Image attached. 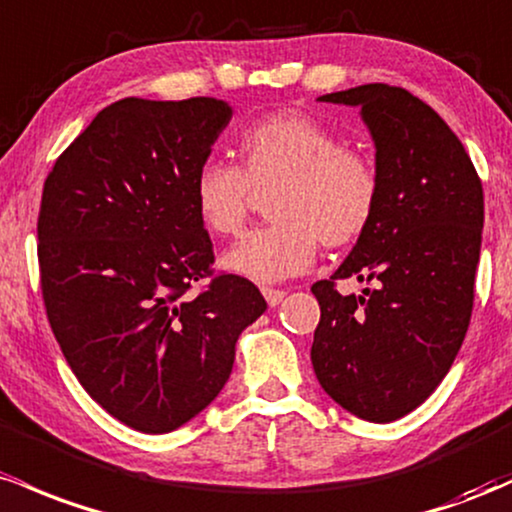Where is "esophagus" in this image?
Here are the masks:
<instances>
[{
    "label": "esophagus",
    "instance_id": "34e87169",
    "mask_svg": "<svg viewBox=\"0 0 512 512\" xmlns=\"http://www.w3.org/2000/svg\"><path fill=\"white\" fill-rule=\"evenodd\" d=\"M261 292H263V297H266V302L271 304V307L283 302V297H285V290H278V287H263Z\"/></svg>",
    "mask_w": 512,
    "mask_h": 512
}]
</instances>
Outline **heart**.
Masks as SVG:
<instances>
[{
  "label": "heart",
  "instance_id": "obj_1",
  "mask_svg": "<svg viewBox=\"0 0 512 512\" xmlns=\"http://www.w3.org/2000/svg\"><path fill=\"white\" fill-rule=\"evenodd\" d=\"M239 166L208 162L193 179L200 225L215 237H237L251 210V191H271V225L256 229L225 256L229 271L278 283L307 271L317 246L346 249L363 239L380 208L377 166L307 113H273L241 130Z\"/></svg>",
  "mask_w": 512,
  "mask_h": 512
}]
</instances>
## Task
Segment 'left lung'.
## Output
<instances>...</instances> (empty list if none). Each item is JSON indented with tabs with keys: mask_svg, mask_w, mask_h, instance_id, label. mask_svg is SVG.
Returning <instances> with one entry per match:
<instances>
[{
	"mask_svg": "<svg viewBox=\"0 0 512 512\" xmlns=\"http://www.w3.org/2000/svg\"><path fill=\"white\" fill-rule=\"evenodd\" d=\"M321 101L360 106L382 195L341 268L312 285L321 309L312 365L336 404L389 423L435 392L467 336L484 188L455 132L411 91L363 84ZM348 277L373 287L341 296L335 283Z\"/></svg>",
	"mask_w": 512,
	"mask_h": 512,
	"instance_id": "1",
	"label": "left lung"
}]
</instances>
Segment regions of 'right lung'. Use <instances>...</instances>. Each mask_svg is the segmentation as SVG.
Masks as SVG:
<instances>
[{
  "label": "right lung",
  "instance_id": "1",
  "mask_svg": "<svg viewBox=\"0 0 512 512\" xmlns=\"http://www.w3.org/2000/svg\"><path fill=\"white\" fill-rule=\"evenodd\" d=\"M227 103L123 99L57 157L38 212L45 314L96 404L169 433L220 394L239 333L266 312L251 280L212 268L193 179Z\"/></svg>",
  "mask_w": 512,
  "mask_h": 512
}]
</instances>
